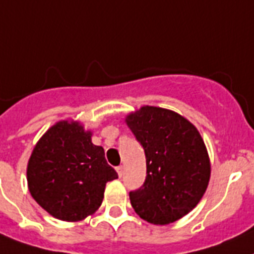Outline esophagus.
<instances>
[{
    "label": "esophagus",
    "mask_w": 254,
    "mask_h": 254,
    "mask_svg": "<svg viewBox=\"0 0 254 254\" xmlns=\"http://www.w3.org/2000/svg\"><path fill=\"white\" fill-rule=\"evenodd\" d=\"M116 172H117V174H119V177H123V174H124V168L121 167H117L116 168Z\"/></svg>",
    "instance_id": "1"
}]
</instances>
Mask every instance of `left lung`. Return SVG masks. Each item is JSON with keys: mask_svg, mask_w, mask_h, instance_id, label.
I'll list each match as a JSON object with an SVG mask.
<instances>
[{"mask_svg": "<svg viewBox=\"0 0 254 254\" xmlns=\"http://www.w3.org/2000/svg\"><path fill=\"white\" fill-rule=\"evenodd\" d=\"M142 144L147 176L129 192L142 219L168 225L197 205L210 178V161L199 130L174 111L143 106L125 119Z\"/></svg>", "mask_w": 254, "mask_h": 254, "instance_id": "left-lung-1", "label": "left lung"}]
</instances>
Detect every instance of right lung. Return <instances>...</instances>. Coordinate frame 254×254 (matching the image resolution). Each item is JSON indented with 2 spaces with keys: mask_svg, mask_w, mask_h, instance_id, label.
Instances as JSON below:
<instances>
[{
  "mask_svg": "<svg viewBox=\"0 0 254 254\" xmlns=\"http://www.w3.org/2000/svg\"><path fill=\"white\" fill-rule=\"evenodd\" d=\"M77 121L57 123L40 138L29 157L32 197L49 214L68 222L91 216L103 201L106 183L117 178L103 147Z\"/></svg>",
  "mask_w": 254,
  "mask_h": 254,
  "instance_id": "right-lung-1",
  "label": "right lung"
}]
</instances>
